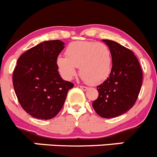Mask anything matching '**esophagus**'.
Returning a JSON list of instances; mask_svg holds the SVG:
<instances>
[{"label":"esophagus","mask_w":157,"mask_h":157,"mask_svg":"<svg viewBox=\"0 0 157 157\" xmlns=\"http://www.w3.org/2000/svg\"><path fill=\"white\" fill-rule=\"evenodd\" d=\"M80 88L81 90H84V91H86V90H88L87 86H80Z\"/></svg>","instance_id":"1"}]
</instances>
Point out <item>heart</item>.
Listing matches in <instances>:
<instances>
[{"label": "heart", "instance_id": "heart-1", "mask_svg": "<svg viewBox=\"0 0 157 157\" xmlns=\"http://www.w3.org/2000/svg\"><path fill=\"white\" fill-rule=\"evenodd\" d=\"M67 57L58 56L56 66L63 78L71 80L80 67V77L90 84L102 83L109 77L112 70V53L104 43L74 41L66 49Z\"/></svg>", "mask_w": 157, "mask_h": 157}]
</instances>
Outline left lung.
<instances>
[{
  "instance_id": "1",
  "label": "left lung",
  "mask_w": 157,
  "mask_h": 157,
  "mask_svg": "<svg viewBox=\"0 0 157 157\" xmlns=\"http://www.w3.org/2000/svg\"><path fill=\"white\" fill-rule=\"evenodd\" d=\"M112 53V70L109 77L97 86L99 96L93 107L103 118L125 113L135 104L140 91L143 72L133 51L120 44L103 40Z\"/></svg>"
}]
</instances>
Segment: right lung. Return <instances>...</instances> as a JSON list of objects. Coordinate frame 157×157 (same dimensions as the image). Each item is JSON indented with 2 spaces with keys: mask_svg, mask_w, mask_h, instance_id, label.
Instances as JSON below:
<instances>
[{
  "mask_svg": "<svg viewBox=\"0 0 157 157\" xmlns=\"http://www.w3.org/2000/svg\"><path fill=\"white\" fill-rule=\"evenodd\" d=\"M64 48L60 40L44 41L18 58L13 85L23 109L31 117L52 119L60 111L74 83L63 80L56 59Z\"/></svg>",
  "mask_w": 157,
  "mask_h": 157,
  "instance_id": "obj_1",
  "label": "right lung"
}]
</instances>
